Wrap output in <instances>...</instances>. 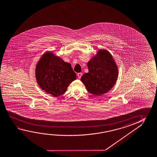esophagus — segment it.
Returning a JSON list of instances; mask_svg holds the SVG:
<instances>
[{"label": "esophagus", "mask_w": 157, "mask_h": 157, "mask_svg": "<svg viewBox=\"0 0 157 157\" xmlns=\"http://www.w3.org/2000/svg\"><path fill=\"white\" fill-rule=\"evenodd\" d=\"M77 76L79 79H80L81 77H82V73H78L77 74Z\"/></svg>", "instance_id": "34e87169"}]
</instances>
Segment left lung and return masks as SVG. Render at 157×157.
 <instances>
[{
    "mask_svg": "<svg viewBox=\"0 0 157 157\" xmlns=\"http://www.w3.org/2000/svg\"><path fill=\"white\" fill-rule=\"evenodd\" d=\"M89 72L82 75L81 81L89 93L101 96L114 86L118 69L112 55L105 49H100L87 62Z\"/></svg>",
    "mask_w": 157,
    "mask_h": 157,
    "instance_id": "left-lung-1",
    "label": "left lung"
}]
</instances>
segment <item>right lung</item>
Listing matches in <instances>:
<instances>
[{
    "instance_id": "1",
    "label": "right lung",
    "mask_w": 157,
    "mask_h": 157,
    "mask_svg": "<svg viewBox=\"0 0 157 157\" xmlns=\"http://www.w3.org/2000/svg\"><path fill=\"white\" fill-rule=\"evenodd\" d=\"M76 77L71 64L51 52L44 53L36 65L38 84L42 90L55 97L64 94Z\"/></svg>"
}]
</instances>
